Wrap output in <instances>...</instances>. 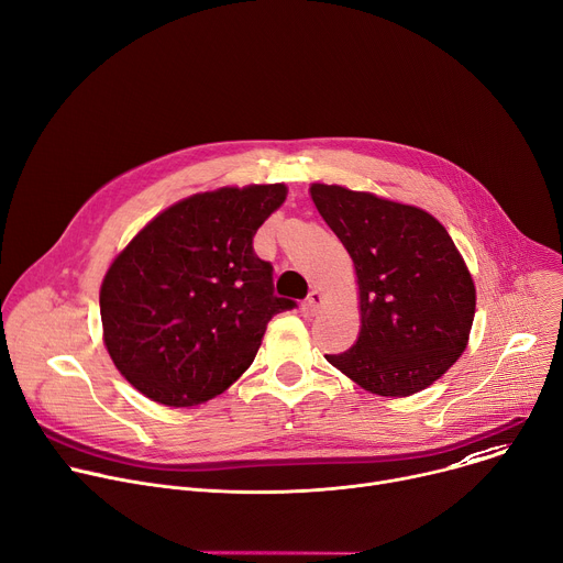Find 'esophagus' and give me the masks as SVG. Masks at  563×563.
<instances>
[{"instance_id": "1", "label": "esophagus", "mask_w": 563, "mask_h": 563, "mask_svg": "<svg viewBox=\"0 0 563 563\" xmlns=\"http://www.w3.org/2000/svg\"><path fill=\"white\" fill-rule=\"evenodd\" d=\"M319 308H321V294L317 289H312L308 294V298H305V302H302V310L314 317L319 312Z\"/></svg>"}]
</instances>
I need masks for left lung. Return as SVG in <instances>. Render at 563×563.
I'll use <instances>...</instances> for the list:
<instances>
[{
	"label": "left lung",
	"mask_w": 563,
	"mask_h": 563,
	"mask_svg": "<svg viewBox=\"0 0 563 563\" xmlns=\"http://www.w3.org/2000/svg\"><path fill=\"white\" fill-rule=\"evenodd\" d=\"M354 263L362 298L356 343L325 360L362 388L406 397L442 377L463 350L476 289L446 229L427 211L354 192L310 188Z\"/></svg>",
	"instance_id": "obj_1"
}]
</instances>
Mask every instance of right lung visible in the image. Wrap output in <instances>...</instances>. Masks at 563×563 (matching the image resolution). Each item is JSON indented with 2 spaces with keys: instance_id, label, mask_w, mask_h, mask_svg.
<instances>
[{
  "instance_id": "right-lung-1",
  "label": "right lung",
  "mask_w": 563,
  "mask_h": 563,
  "mask_svg": "<svg viewBox=\"0 0 563 563\" xmlns=\"http://www.w3.org/2000/svg\"><path fill=\"white\" fill-rule=\"evenodd\" d=\"M283 184L192 195L152 220L112 263L100 321L121 375L166 406L224 393L253 362L274 314V267L253 235L285 201Z\"/></svg>"
}]
</instances>
